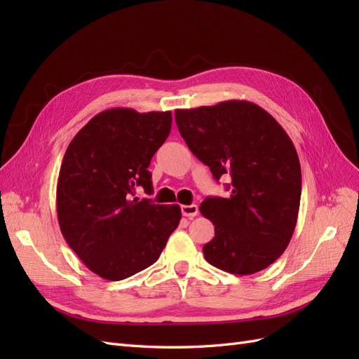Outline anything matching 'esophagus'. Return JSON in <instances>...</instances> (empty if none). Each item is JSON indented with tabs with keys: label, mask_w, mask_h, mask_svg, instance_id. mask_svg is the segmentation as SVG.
<instances>
[{
	"label": "esophagus",
	"mask_w": 359,
	"mask_h": 359,
	"mask_svg": "<svg viewBox=\"0 0 359 359\" xmlns=\"http://www.w3.org/2000/svg\"><path fill=\"white\" fill-rule=\"evenodd\" d=\"M181 212L184 217H189V219H193L199 214V208L198 205H182L181 206Z\"/></svg>",
	"instance_id": "esophagus-1"
}]
</instances>
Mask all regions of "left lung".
I'll list each match as a JSON object with an SVG mask.
<instances>
[{"mask_svg":"<svg viewBox=\"0 0 359 359\" xmlns=\"http://www.w3.org/2000/svg\"><path fill=\"white\" fill-rule=\"evenodd\" d=\"M175 121L214 178H232L229 198L201 203L215 229L203 245L206 262L238 276L274 264L295 231L301 201L299 158L285 128L245 100L177 109Z\"/></svg>","mask_w":359,"mask_h":359,"instance_id":"left-lung-1","label":"left lung"}]
</instances>
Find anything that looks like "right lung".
<instances>
[{
    "mask_svg": "<svg viewBox=\"0 0 359 359\" xmlns=\"http://www.w3.org/2000/svg\"><path fill=\"white\" fill-rule=\"evenodd\" d=\"M172 114L112 107L93 116L64 154L57 184L60 229L78 257L118 281L153 265L181 220L180 205L135 198L153 190L148 166Z\"/></svg>",
    "mask_w": 359,
    "mask_h": 359,
    "instance_id": "add662e5",
    "label": "right lung"
}]
</instances>
